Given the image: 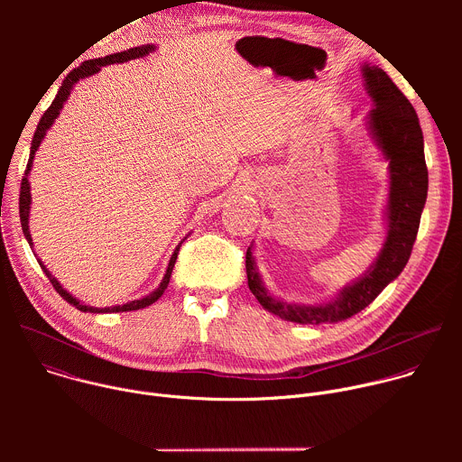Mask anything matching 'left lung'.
I'll list each match as a JSON object with an SVG mask.
<instances>
[{
    "label": "left lung",
    "mask_w": 462,
    "mask_h": 462,
    "mask_svg": "<svg viewBox=\"0 0 462 462\" xmlns=\"http://www.w3.org/2000/svg\"><path fill=\"white\" fill-rule=\"evenodd\" d=\"M362 77L373 102L365 115V127L389 170L387 205L383 210L385 239L376 259L362 276L340 289L331 300L314 305L276 298L263 283L252 254L254 245H250L245 261L248 287L263 309L287 321L319 325L355 316L401 276L417 239L428 197V168L419 116L410 100L378 65L364 61Z\"/></svg>",
    "instance_id": "8db88e82"
}]
</instances>
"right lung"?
I'll return each instance as SVG.
<instances>
[{
	"mask_svg": "<svg viewBox=\"0 0 462 462\" xmlns=\"http://www.w3.org/2000/svg\"><path fill=\"white\" fill-rule=\"evenodd\" d=\"M153 51H157V47L148 43V45L134 47V49H127V51L116 52V54H107V56H104V58H95V60H88V61H84V63L80 65V68L73 69L68 77H65L63 84L60 86L58 93H56V97H54V100H52V104L49 106V109H47V111L43 113V116L40 118L38 127H36V131H34L32 143H31V155H29L27 170H25V175H23V179H22V189H20V221H22V230H23V236H25V239H27V243L31 245V248H32V250H34V246H32L34 243H32L31 230H29V214H31V203H32L29 175H31V170H32L34 155H36V152H38V148H40L42 141L45 139L47 131L51 129V125H52V124H54V120L58 118V115H60V111H61L63 104L68 102V98H69L71 91L75 89V86H77L80 80H84V79H89V77L97 75V73L104 68V65H111V63H124V61H129V60L143 58V56H148V54H150V52H153ZM188 236H189V234H188ZM184 239H186V237H184ZM184 239H182V241H184ZM182 241L175 246V250H173V254H171V257H170V263H168L166 274H164V278H162L161 285H159L155 291H152L148 296H143L141 300L127 301V303H124V305L102 307V309H100V307L86 305V303H82L79 298H75L73 294H69L68 291H65V289L60 285V282L51 274V271L43 265L42 259H40V257H36V259H38V263H40L42 271L45 273V276L49 278V282H51V283H52V287L56 289V292H58L65 301L71 303V305H75L79 310H82V312H95V314H100V312H104V314H106V312H125V310H139V309H144V307H148V305L155 303V301L164 294V291L168 289L170 276H171V271H173L175 259H177V254H179V248H180ZM34 255H36V254H34Z\"/></svg>",
	"mask_w": 462,
	"mask_h": 462,
	"instance_id": "right-lung-1",
	"label": "right lung"
}]
</instances>
